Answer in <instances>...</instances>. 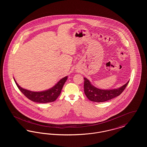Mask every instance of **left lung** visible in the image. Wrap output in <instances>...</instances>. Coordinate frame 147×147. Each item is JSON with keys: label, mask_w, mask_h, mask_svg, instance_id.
<instances>
[{"label": "left lung", "mask_w": 147, "mask_h": 147, "mask_svg": "<svg viewBox=\"0 0 147 147\" xmlns=\"http://www.w3.org/2000/svg\"><path fill=\"white\" fill-rule=\"evenodd\" d=\"M84 92L86 97L91 101L102 102L119 96L125 89L129 81L118 89L112 90L100 89L93 86L90 81L84 78Z\"/></svg>", "instance_id": "obj_1"}]
</instances>
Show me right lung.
<instances>
[{
    "mask_svg": "<svg viewBox=\"0 0 147 147\" xmlns=\"http://www.w3.org/2000/svg\"><path fill=\"white\" fill-rule=\"evenodd\" d=\"M67 76L64 77L52 88L45 91L39 92L30 91L22 88L16 82L14 78V79L18 88L29 100L36 102L48 103L55 101L59 96L63 88V85L67 80Z\"/></svg>",
    "mask_w": 147,
    "mask_h": 147,
    "instance_id": "1",
    "label": "right lung"
}]
</instances>
